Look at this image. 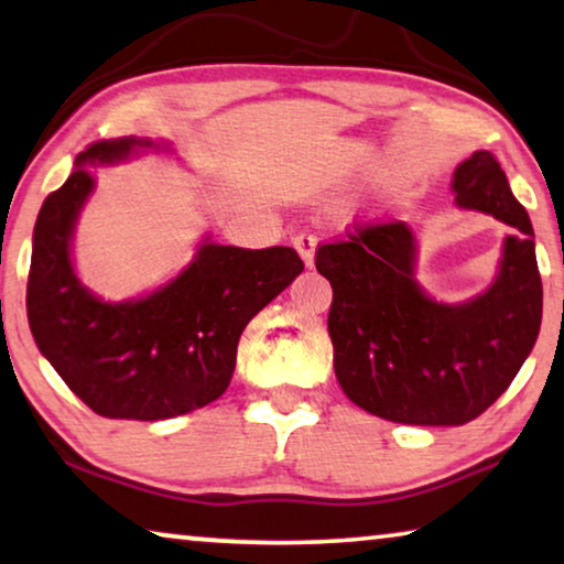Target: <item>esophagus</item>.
Listing matches in <instances>:
<instances>
[{"label": "esophagus", "instance_id": "1", "mask_svg": "<svg viewBox=\"0 0 564 564\" xmlns=\"http://www.w3.org/2000/svg\"><path fill=\"white\" fill-rule=\"evenodd\" d=\"M316 243H318V238L314 234H308V230H301V234L293 236V248L299 250V256L303 258V263L306 265H314Z\"/></svg>", "mask_w": 564, "mask_h": 564}]
</instances>
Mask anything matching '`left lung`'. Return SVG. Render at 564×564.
Returning <instances> with one entry per match:
<instances>
[{"label": "left lung", "mask_w": 564, "mask_h": 564, "mask_svg": "<svg viewBox=\"0 0 564 564\" xmlns=\"http://www.w3.org/2000/svg\"><path fill=\"white\" fill-rule=\"evenodd\" d=\"M457 205L489 213L517 234L499 279L475 301L446 306L414 281V236L401 220L354 226L316 248L334 301L328 336L344 394L397 424L459 426L505 394L538 341L542 279L527 210L489 150L454 173Z\"/></svg>", "instance_id": "8db88e82"}]
</instances>
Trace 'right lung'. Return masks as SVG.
I'll list each match as a JSON object with an SVG mask.
<instances>
[{"label": "right lung", "instance_id": "add662e5", "mask_svg": "<svg viewBox=\"0 0 564 564\" xmlns=\"http://www.w3.org/2000/svg\"><path fill=\"white\" fill-rule=\"evenodd\" d=\"M148 140L87 145L75 173L50 193L34 223L26 318L34 341L75 394L107 419L181 416L216 401L236 369L248 321L303 271L293 248L205 243L198 258L148 299L105 303L79 285L69 238L93 175Z\"/></svg>", "mask_w": 564, "mask_h": 564}]
</instances>
